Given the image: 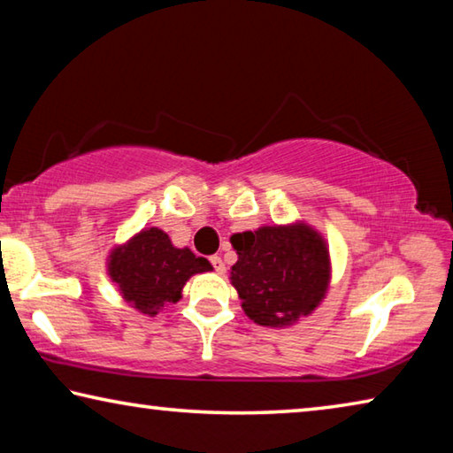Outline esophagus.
<instances>
[{"label":"esophagus","mask_w":453,"mask_h":453,"mask_svg":"<svg viewBox=\"0 0 453 453\" xmlns=\"http://www.w3.org/2000/svg\"><path fill=\"white\" fill-rule=\"evenodd\" d=\"M210 262L213 265V270H216L218 273H224L226 272V265H224V259H221L219 256H211Z\"/></svg>","instance_id":"1"}]
</instances>
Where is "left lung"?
<instances>
[{
  "label": "left lung",
  "mask_w": 453,
  "mask_h": 453,
  "mask_svg": "<svg viewBox=\"0 0 453 453\" xmlns=\"http://www.w3.org/2000/svg\"><path fill=\"white\" fill-rule=\"evenodd\" d=\"M237 262L229 280L245 316L259 326L283 327L308 316L324 300L329 283V251L305 224L264 226L232 235Z\"/></svg>",
  "instance_id": "1"
}]
</instances>
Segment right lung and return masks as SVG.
<instances>
[{
	"instance_id": "add662e5",
	"label": "right lung",
	"mask_w": 453,
	"mask_h": 453,
	"mask_svg": "<svg viewBox=\"0 0 453 453\" xmlns=\"http://www.w3.org/2000/svg\"><path fill=\"white\" fill-rule=\"evenodd\" d=\"M205 257L188 248H173L165 232L157 227L142 229L132 240L111 250L107 273L132 308L157 316L165 305L180 302L181 289L194 273L211 272Z\"/></svg>"
}]
</instances>
